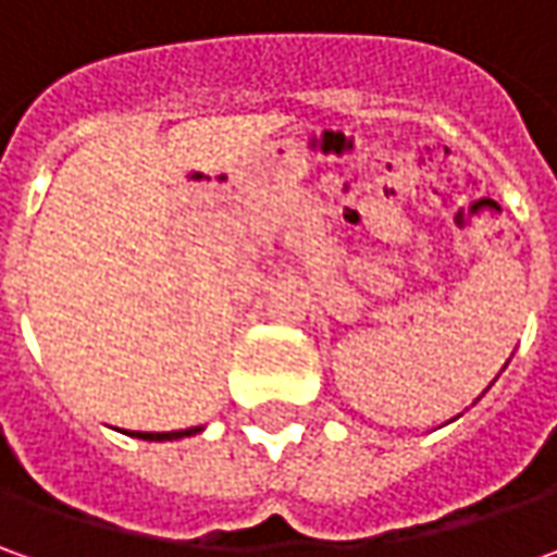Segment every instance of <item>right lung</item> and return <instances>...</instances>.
<instances>
[{"mask_svg":"<svg viewBox=\"0 0 557 557\" xmlns=\"http://www.w3.org/2000/svg\"><path fill=\"white\" fill-rule=\"evenodd\" d=\"M203 428H188V431H170V434H148V431H133V437L139 440H180V437H191V434H198Z\"/></svg>","mask_w":557,"mask_h":557,"instance_id":"right-lung-1","label":"right lung"}]
</instances>
